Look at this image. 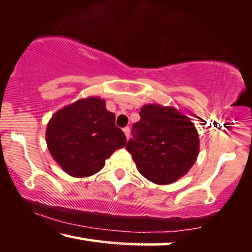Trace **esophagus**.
Listing matches in <instances>:
<instances>
[{
    "label": "esophagus",
    "instance_id": "1",
    "mask_svg": "<svg viewBox=\"0 0 252 252\" xmlns=\"http://www.w3.org/2000/svg\"><path fill=\"white\" fill-rule=\"evenodd\" d=\"M123 130H124V133H125V136H126V138L128 139V138H129V135H130V129H129V127H125V128H124Z\"/></svg>",
    "mask_w": 252,
    "mask_h": 252
}]
</instances>
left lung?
<instances>
[{
	"instance_id": "left-lung-1",
	"label": "left lung",
	"mask_w": 252,
	"mask_h": 252,
	"mask_svg": "<svg viewBox=\"0 0 252 252\" xmlns=\"http://www.w3.org/2000/svg\"><path fill=\"white\" fill-rule=\"evenodd\" d=\"M126 145L139 173L157 185L187 175L199 153V135L190 118L173 107L144 104Z\"/></svg>"
}]
</instances>
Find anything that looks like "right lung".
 <instances>
[{
    "instance_id": "1",
    "label": "right lung",
    "mask_w": 252,
    "mask_h": 252,
    "mask_svg": "<svg viewBox=\"0 0 252 252\" xmlns=\"http://www.w3.org/2000/svg\"><path fill=\"white\" fill-rule=\"evenodd\" d=\"M50 156L64 172L76 178L99 172L126 136L115 125V115L99 96L77 100L56 111L46 128Z\"/></svg>"
}]
</instances>
